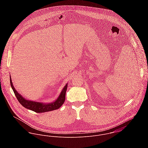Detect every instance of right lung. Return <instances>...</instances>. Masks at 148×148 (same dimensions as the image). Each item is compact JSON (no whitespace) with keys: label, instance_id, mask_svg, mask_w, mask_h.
I'll return each instance as SVG.
<instances>
[{"label":"right lung","instance_id":"1","mask_svg":"<svg viewBox=\"0 0 148 148\" xmlns=\"http://www.w3.org/2000/svg\"><path fill=\"white\" fill-rule=\"evenodd\" d=\"M10 84L12 87V89L15 93V96L16 97L18 100L21 103V106H23L24 108L27 109H30L36 113H42V112H49V111L58 109L59 108H60V106L63 104L65 101V93L67 89V84H66V85L64 86L59 97L55 102L49 103V104H43L42 103L35 102L33 101H29L23 98L14 87L11 81V77H10Z\"/></svg>","mask_w":148,"mask_h":148}]
</instances>
